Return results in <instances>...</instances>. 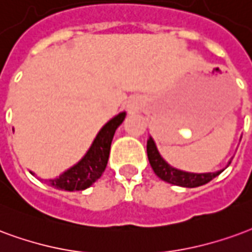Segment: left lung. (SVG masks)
Here are the masks:
<instances>
[{
	"mask_svg": "<svg viewBox=\"0 0 252 252\" xmlns=\"http://www.w3.org/2000/svg\"><path fill=\"white\" fill-rule=\"evenodd\" d=\"M146 152H148L149 162H150V166L153 168L154 173L157 174L161 180L173 185H180V187H185V188H194V187L207 184L223 172V170H220L216 173H188V172H183L179 169L172 168L159 156L158 150L156 148V144L152 138H149L148 145H146Z\"/></svg>",
	"mask_w": 252,
	"mask_h": 252,
	"instance_id": "1",
	"label": "left lung"
}]
</instances>
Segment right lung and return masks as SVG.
I'll return each instance as SVG.
<instances>
[{"mask_svg": "<svg viewBox=\"0 0 252 252\" xmlns=\"http://www.w3.org/2000/svg\"><path fill=\"white\" fill-rule=\"evenodd\" d=\"M125 115V113L118 114L104 125L96 138L94 139L87 154L78 164L65 170L63 174H60L58 179L49 180L51 185L64 190H83L100 179L107 165L114 133L119 125L124 122Z\"/></svg>", "mask_w": 252, "mask_h": 252, "instance_id": "add662e5", "label": "right lung"}]
</instances>
